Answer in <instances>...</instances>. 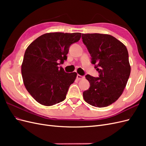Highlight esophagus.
I'll list each match as a JSON object with an SVG mask.
<instances>
[{"instance_id": "obj_1", "label": "esophagus", "mask_w": 146, "mask_h": 146, "mask_svg": "<svg viewBox=\"0 0 146 146\" xmlns=\"http://www.w3.org/2000/svg\"><path fill=\"white\" fill-rule=\"evenodd\" d=\"M84 77H83V76H80V75H79V74H77V80H81V79H82V78H83Z\"/></svg>"}]
</instances>
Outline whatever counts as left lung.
I'll return each instance as SVG.
<instances>
[{
	"label": "left lung",
	"mask_w": 146,
	"mask_h": 146,
	"mask_svg": "<svg viewBox=\"0 0 146 146\" xmlns=\"http://www.w3.org/2000/svg\"><path fill=\"white\" fill-rule=\"evenodd\" d=\"M82 38L99 74L85 76L90 86L83 92L84 100L96 107H107L119 98L129 80V53L123 43L110 35L82 34Z\"/></svg>",
	"instance_id": "obj_1"
}]
</instances>
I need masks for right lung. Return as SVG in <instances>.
Listing matches in <instances>:
<instances>
[{
    "label": "right lung",
    "mask_w": 146,
    "mask_h": 146,
    "mask_svg": "<svg viewBox=\"0 0 146 146\" xmlns=\"http://www.w3.org/2000/svg\"><path fill=\"white\" fill-rule=\"evenodd\" d=\"M80 33H48L33 41L26 49L21 72L26 89L38 103L51 106L63 101L77 73L62 67L69 47L78 42Z\"/></svg>",
    "instance_id": "add662e5"
}]
</instances>
